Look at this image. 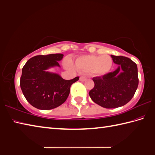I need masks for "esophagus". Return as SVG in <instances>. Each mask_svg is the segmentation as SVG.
<instances>
[{"instance_id": "obj_1", "label": "esophagus", "mask_w": 155, "mask_h": 155, "mask_svg": "<svg viewBox=\"0 0 155 155\" xmlns=\"http://www.w3.org/2000/svg\"><path fill=\"white\" fill-rule=\"evenodd\" d=\"M86 80H87V78H85V77L81 76V77H80V80L81 81H85Z\"/></svg>"}]
</instances>
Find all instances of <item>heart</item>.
Masks as SVG:
<instances>
[{"instance_id": "obj_1", "label": "heart", "mask_w": 155, "mask_h": 155, "mask_svg": "<svg viewBox=\"0 0 155 155\" xmlns=\"http://www.w3.org/2000/svg\"><path fill=\"white\" fill-rule=\"evenodd\" d=\"M74 64L77 70L81 73H93L101 76L109 73L111 70L113 66V60L108 55H85L77 58ZM66 66L70 69L74 68L69 61L66 62Z\"/></svg>"}]
</instances>
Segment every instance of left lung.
Instances as JSON below:
<instances>
[{"label": "left lung", "mask_w": 155, "mask_h": 155, "mask_svg": "<svg viewBox=\"0 0 155 155\" xmlns=\"http://www.w3.org/2000/svg\"><path fill=\"white\" fill-rule=\"evenodd\" d=\"M111 56L118 68L103 76L93 78L95 85L89 92L93 101L107 109L127 104L135 95L139 85L137 64L125 56Z\"/></svg>", "instance_id": "obj_1"}]
</instances>
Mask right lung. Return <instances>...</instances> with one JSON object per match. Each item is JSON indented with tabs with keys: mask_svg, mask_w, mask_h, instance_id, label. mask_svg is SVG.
Instances as JSON below:
<instances>
[{
	"mask_svg": "<svg viewBox=\"0 0 155 155\" xmlns=\"http://www.w3.org/2000/svg\"><path fill=\"white\" fill-rule=\"evenodd\" d=\"M61 54L38 55L27 61L22 68L20 87L30 105L42 110L58 107L66 101L71 85L79 77L66 80L56 74L46 70L60 66L58 61L63 58Z\"/></svg>",
	"mask_w": 155,
	"mask_h": 155,
	"instance_id": "right-lung-1",
	"label": "right lung"
}]
</instances>
